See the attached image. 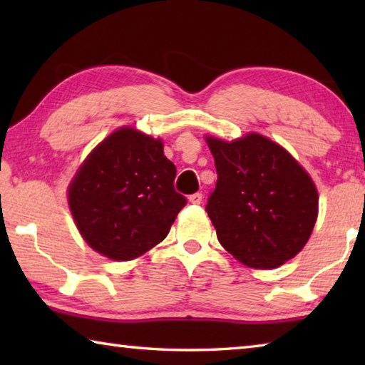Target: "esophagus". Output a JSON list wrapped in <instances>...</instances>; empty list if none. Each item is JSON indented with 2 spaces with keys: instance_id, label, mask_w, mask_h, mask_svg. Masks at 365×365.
I'll return each mask as SVG.
<instances>
[{
  "instance_id": "34e87169",
  "label": "esophagus",
  "mask_w": 365,
  "mask_h": 365,
  "mask_svg": "<svg viewBox=\"0 0 365 365\" xmlns=\"http://www.w3.org/2000/svg\"><path fill=\"white\" fill-rule=\"evenodd\" d=\"M188 201L191 202V205H201L202 202V193H193L188 196Z\"/></svg>"
}]
</instances>
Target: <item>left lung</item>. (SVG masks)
I'll list each match as a JSON object with an SVG mask.
<instances>
[{
    "instance_id": "1",
    "label": "left lung",
    "mask_w": 365,
    "mask_h": 365,
    "mask_svg": "<svg viewBox=\"0 0 365 365\" xmlns=\"http://www.w3.org/2000/svg\"><path fill=\"white\" fill-rule=\"evenodd\" d=\"M217 183L206 211L220 245L248 267L275 269L304 248L319 212L312 178L280 145L250 133L207 137Z\"/></svg>"
}]
</instances>
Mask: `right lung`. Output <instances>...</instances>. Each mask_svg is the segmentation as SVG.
<instances>
[{
  "label": "right lung",
  "mask_w": 365,
  "mask_h": 365,
  "mask_svg": "<svg viewBox=\"0 0 365 365\" xmlns=\"http://www.w3.org/2000/svg\"><path fill=\"white\" fill-rule=\"evenodd\" d=\"M177 169L163 141L123 127L80 165L69 207L80 235L96 252L130 261L168 237L187 197L174 188Z\"/></svg>",
  "instance_id": "add662e5"
}]
</instances>
